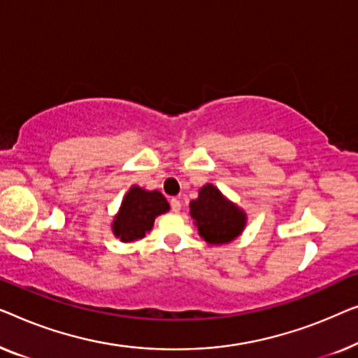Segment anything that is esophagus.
Instances as JSON below:
<instances>
[{
	"instance_id": "obj_1",
	"label": "esophagus",
	"mask_w": 358,
	"mask_h": 358,
	"mask_svg": "<svg viewBox=\"0 0 358 358\" xmlns=\"http://www.w3.org/2000/svg\"><path fill=\"white\" fill-rule=\"evenodd\" d=\"M170 208H172L173 213H180V209H181L180 199H178V198H172V199H170Z\"/></svg>"
}]
</instances>
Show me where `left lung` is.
Wrapping results in <instances>:
<instances>
[{
	"mask_svg": "<svg viewBox=\"0 0 358 358\" xmlns=\"http://www.w3.org/2000/svg\"><path fill=\"white\" fill-rule=\"evenodd\" d=\"M191 217L196 220L199 235L213 245L229 243L245 227V214L229 203L213 185L199 189V198L189 203Z\"/></svg>",
	"mask_w": 358,
	"mask_h": 358,
	"instance_id": "obj_1",
	"label": "left lung"
}]
</instances>
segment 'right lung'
<instances>
[{"label": "right lung", "mask_w": 358, "mask_h": 358, "mask_svg": "<svg viewBox=\"0 0 358 358\" xmlns=\"http://www.w3.org/2000/svg\"><path fill=\"white\" fill-rule=\"evenodd\" d=\"M169 209V203L162 193L133 186L124 196L120 213L113 220V234L122 241L143 238L145 231L152 229L155 217Z\"/></svg>", "instance_id": "1"}]
</instances>
